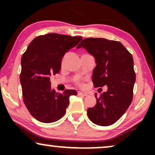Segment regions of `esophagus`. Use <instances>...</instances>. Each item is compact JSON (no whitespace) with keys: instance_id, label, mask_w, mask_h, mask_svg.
Returning <instances> with one entry per match:
<instances>
[{"instance_id":"34e87169","label":"esophagus","mask_w":155,"mask_h":155,"mask_svg":"<svg viewBox=\"0 0 155 155\" xmlns=\"http://www.w3.org/2000/svg\"><path fill=\"white\" fill-rule=\"evenodd\" d=\"M78 95H82V96H87L88 95L87 92H78Z\"/></svg>"}]
</instances>
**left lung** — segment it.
Here are the masks:
<instances>
[{"label":"left lung","instance_id":"obj_1","mask_svg":"<svg viewBox=\"0 0 155 155\" xmlns=\"http://www.w3.org/2000/svg\"><path fill=\"white\" fill-rule=\"evenodd\" d=\"M81 47L95 58L94 87H108L98 98L95 94L97 103L87 109L88 118L97 125H111L120 120L132 102L136 81L132 54L120 42L106 38H85L76 48Z\"/></svg>","mask_w":155,"mask_h":155}]
</instances>
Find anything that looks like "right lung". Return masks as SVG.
I'll list each match as a JSON object with an SVG mask.
<instances>
[{
	"label": "right lung",
	"instance_id": "right-lung-1",
	"mask_svg": "<svg viewBox=\"0 0 155 155\" xmlns=\"http://www.w3.org/2000/svg\"><path fill=\"white\" fill-rule=\"evenodd\" d=\"M81 40V36L58 33L39 35L22 56L19 78L23 101L39 122L51 123L59 120L65 115L70 96L77 95L75 90L57 92L51 87L49 77L60 72L64 54Z\"/></svg>",
	"mask_w": 155,
	"mask_h": 155
}]
</instances>
